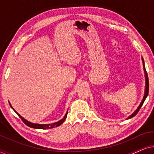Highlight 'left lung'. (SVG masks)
I'll return each mask as SVG.
<instances>
[{
	"label": "left lung",
	"instance_id": "1",
	"mask_svg": "<svg viewBox=\"0 0 154 154\" xmlns=\"http://www.w3.org/2000/svg\"><path fill=\"white\" fill-rule=\"evenodd\" d=\"M142 63H143V68H144V76H145V90H144V97H143V99L142 100V102L139 105L135 111H134L133 113H132L131 115H130L129 116H128L127 119H131V118L134 117V116H135L137 113L139 112V111H140V109H141V107L142 106L143 104H144L145 100H146L147 96H148V94H149V79H148V75H147V73L146 71V69H145V65H144V59L143 57H142Z\"/></svg>",
	"mask_w": 154,
	"mask_h": 154
}]
</instances>
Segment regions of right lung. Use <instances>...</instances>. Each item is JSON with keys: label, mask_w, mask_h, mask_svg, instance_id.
<instances>
[{"label": "right lung", "mask_w": 154, "mask_h": 154, "mask_svg": "<svg viewBox=\"0 0 154 154\" xmlns=\"http://www.w3.org/2000/svg\"><path fill=\"white\" fill-rule=\"evenodd\" d=\"M9 104L10 105V106H11V108L13 109L14 111V112H15L19 116V117L22 120V121L24 122V123L26 124V125H28L29 127L30 128H35V129H42V130H45V129H50V128H55V127H58V126H60V125H62V124L64 123V121H65V119H66V118L67 116V113H68V111H66V114L64 117H63V119H62L60 120V121H59L57 122H56V123H50V124H38V123H31V122H29L26 120L25 119H24L22 116H20V114H19V113L17 112V111L14 110L13 109V107L12 106L11 104H10V102H9Z\"/></svg>", "instance_id": "right-lung-1"}]
</instances>
